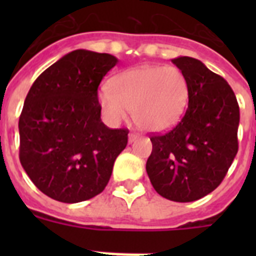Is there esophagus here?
Wrapping results in <instances>:
<instances>
[{
  "instance_id": "34e87169",
  "label": "esophagus",
  "mask_w": 256,
  "mask_h": 256,
  "mask_svg": "<svg viewBox=\"0 0 256 256\" xmlns=\"http://www.w3.org/2000/svg\"><path fill=\"white\" fill-rule=\"evenodd\" d=\"M136 140H138V134H137V133H130V136H128V142L132 144Z\"/></svg>"
}]
</instances>
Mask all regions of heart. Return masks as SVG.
Listing matches in <instances>:
<instances>
[{"label": "heart", "instance_id": "b5f03b06", "mask_svg": "<svg viewBox=\"0 0 256 256\" xmlns=\"http://www.w3.org/2000/svg\"><path fill=\"white\" fill-rule=\"evenodd\" d=\"M188 97V83L178 68L141 65L112 78L97 100L110 123L119 124L132 112L141 130L165 132L182 119Z\"/></svg>", "mask_w": 256, "mask_h": 256}]
</instances>
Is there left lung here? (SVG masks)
I'll use <instances>...</instances> for the list:
<instances>
[{
  "label": "left lung",
  "mask_w": 256,
  "mask_h": 256,
  "mask_svg": "<svg viewBox=\"0 0 256 256\" xmlns=\"http://www.w3.org/2000/svg\"><path fill=\"white\" fill-rule=\"evenodd\" d=\"M172 61L188 83V108L170 132L150 138L146 172L162 198L191 202L214 191L234 162L240 108L230 84L200 60Z\"/></svg>",
  "instance_id": "left-lung-1"
}]
</instances>
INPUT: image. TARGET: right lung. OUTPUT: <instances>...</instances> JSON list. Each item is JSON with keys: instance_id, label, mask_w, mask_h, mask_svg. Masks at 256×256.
I'll return each mask as SVG.
<instances>
[{"instance_id": "right-lung-1", "label": "right lung", "mask_w": 256, "mask_h": 256, "mask_svg": "<svg viewBox=\"0 0 256 256\" xmlns=\"http://www.w3.org/2000/svg\"><path fill=\"white\" fill-rule=\"evenodd\" d=\"M118 58L76 50L40 74L19 119L20 162L40 191L76 204L101 194L128 130L101 122L97 88Z\"/></svg>"}]
</instances>
